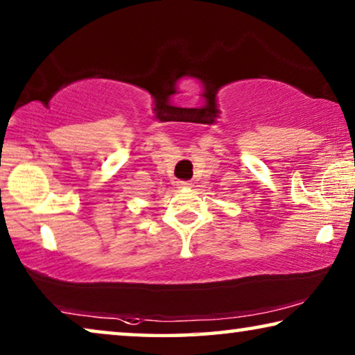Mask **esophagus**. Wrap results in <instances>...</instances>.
<instances>
[{"mask_svg": "<svg viewBox=\"0 0 355 355\" xmlns=\"http://www.w3.org/2000/svg\"><path fill=\"white\" fill-rule=\"evenodd\" d=\"M177 187L178 188H191V183H189V182H178Z\"/></svg>", "mask_w": 355, "mask_h": 355, "instance_id": "obj_1", "label": "esophagus"}]
</instances>
